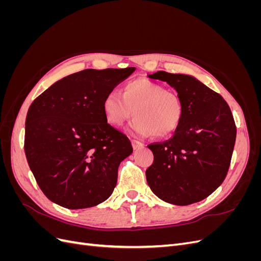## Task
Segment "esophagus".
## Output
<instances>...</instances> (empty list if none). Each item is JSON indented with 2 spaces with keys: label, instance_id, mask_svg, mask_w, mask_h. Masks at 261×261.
Listing matches in <instances>:
<instances>
[{
  "label": "esophagus",
  "instance_id": "34e87169",
  "mask_svg": "<svg viewBox=\"0 0 261 261\" xmlns=\"http://www.w3.org/2000/svg\"><path fill=\"white\" fill-rule=\"evenodd\" d=\"M132 146L134 148V150H138V149H141L145 147V144L141 143V141L137 140V139H133L132 140Z\"/></svg>",
  "mask_w": 261,
  "mask_h": 261
}]
</instances>
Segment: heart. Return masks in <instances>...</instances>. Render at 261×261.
<instances>
[{
    "mask_svg": "<svg viewBox=\"0 0 261 261\" xmlns=\"http://www.w3.org/2000/svg\"><path fill=\"white\" fill-rule=\"evenodd\" d=\"M102 109L107 121L120 127L135 114L129 130L138 136L168 137L183 120L184 107L178 93L146 78L126 83L122 93L110 91Z\"/></svg>",
    "mask_w": 261,
    "mask_h": 261,
    "instance_id": "1",
    "label": "heart"
}]
</instances>
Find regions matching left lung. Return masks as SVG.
<instances>
[{"mask_svg":"<svg viewBox=\"0 0 261 261\" xmlns=\"http://www.w3.org/2000/svg\"><path fill=\"white\" fill-rule=\"evenodd\" d=\"M167 82L183 102L184 116L170 139L148 147L153 163L147 183L160 199L186 206L207 198L223 183L232 159L236 126L220 94L196 78L159 70L148 75Z\"/></svg>","mask_w":261,"mask_h":261,"instance_id":"left-lung-1","label":"left lung"}]
</instances>
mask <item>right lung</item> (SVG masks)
Returning <instances> with one entry per match:
<instances>
[{"label":"right lung","mask_w":261,"mask_h":261,"mask_svg":"<svg viewBox=\"0 0 261 261\" xmlns=\"http://www.w3.org/2000/svg\"><path fill=\"white\" fill-rule=\"evenodd\" d=\"M134 70L84 69L53 84L29 107L25 153L51 201L84 209L113 193L118 165L133 147L127 136L108 123L102 103Z\"/></svg>","instance_id":"1"}]
</instances>
